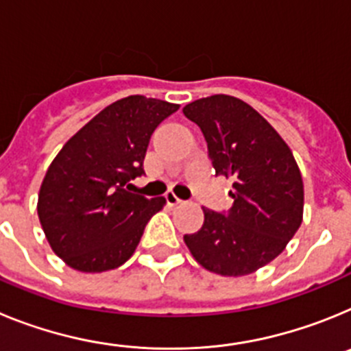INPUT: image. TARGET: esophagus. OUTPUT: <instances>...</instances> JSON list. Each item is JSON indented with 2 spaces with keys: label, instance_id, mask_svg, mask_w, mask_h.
Listing matches in <instances>:
<instances>
[{
  "label": "esophagus",
  "instance_id": "34e87169",
  "mask_svg": "<svg viewBox=\"0 0 351 351\" xmlns=\"http://www.w3.org/2000/svg\"><path fill=\"white\" fill-rule=\"evenodd\" d=\"M165 198H167V204H169V206H178V204L182 202L181 198H179L178 195L173 193V191H167Z\"/></svg>",
  "mask_w": 351,
  "mask_h": 351
}]
</instances>
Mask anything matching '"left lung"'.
<instances>
[{
    "mask_svg": "<svg viewBox=\"0 0 351 351\" xmlns=\"http://www.w3.org/2000/svg\"><path fill=\"white\" fill-rule=\"evenodd\" d=\"M200 128L216 176L234 181L228 210L204 209V225L184 243L200 265L246 276L280 255L302 223L304 184L290 147L255 108L228 95L182 108Z\"/></svg>",
    "mask_w": 351,
    "mask_h": 351,
    "instance_id": "8db88e82",
    "label": "left lung"
}]
</instances>
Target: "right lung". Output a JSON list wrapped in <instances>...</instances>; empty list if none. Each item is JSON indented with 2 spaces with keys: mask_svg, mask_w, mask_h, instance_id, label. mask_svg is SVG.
Segmentation results:
<instances>
[{
  "mask_svg": "<svg viewBox=\"0 0 351 351\" xmlns=\"http://www.w3.org/2000/svg\"><path fill=\"white\" fill-rule=\"evenodd\" d=\"M179 105L133 95L96 114L63 145L38 195V218L56 255L80 272L116 269L133 255L165 198L130 191L144 173L149 138Z\"/></svg>",
  "mask_w": 351,
  "mask_h": 351,
  "instance_id": "right-lung-1",
  "label": "right lung"
}]
</instances>
